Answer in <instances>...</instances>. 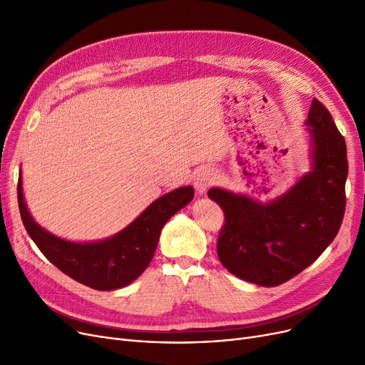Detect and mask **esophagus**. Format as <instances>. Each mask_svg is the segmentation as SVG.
Wrapping results in <instances>:
<instances>
[{"mask_svg": "<svg viewBox=\"0 0 365 365\" xmlns=\"http://www.w3.org/2000/svg\"><path fill=\"white\" fill-rule=\"evenodd\" d=\"M216 182V175H215V171L212 170V168H201L198 173H197V176H195V179H194V186H195V189H197V192H200V194H204L205 190L212 186L213 183Z\"/></svg>", "mask_w": 365, "mask_h": 365, "instance_id": "34e87169", "label": "esophagus"}]
</instances>
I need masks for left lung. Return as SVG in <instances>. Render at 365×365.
Listing matches in <instances>:
<instances>
[{"label": "left lung", "instance_id": "8db88e82", "mask_svg": "<svg viewBox=\"0 0 365 365\" xmlns=\"http://www.w3.org/2000/svg\"><path fill=\"white\" fill-rule=\"evenodd\" d=\"M304 124L312 168L285 194L263 204L220 187L208 190L225 213L219 260L244 281L275 287L292 279L324 253L340 229L346 207V143L318 99Z\"/></svg>", "mask_w": 365, "mask_h": 365}]
</instances>
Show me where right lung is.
Returning a JSON list of instances; mask_svg holds the SVG:
<instances>
[{"label":"right lung","instance_id":"1","mask_svg":"<svg viewBox=\"0 0 365 365\" xmlns=\"http://www.w3.org/2000/svg\"><path fill=\"white\" fill-rule=\"evenodd\" d=\"M192 198V186L178 187L153 201L121 232L96 242H72L50 234L32 219L24 198L22 173L17 183L21 217L40 252L72 279L101 292L123 289L146 269L163 226Z\"/></svg>","mask_w":365,"mask_h":365}]
</instances>
